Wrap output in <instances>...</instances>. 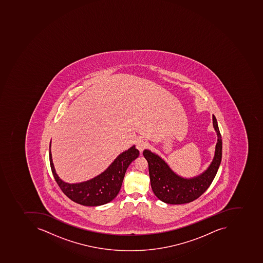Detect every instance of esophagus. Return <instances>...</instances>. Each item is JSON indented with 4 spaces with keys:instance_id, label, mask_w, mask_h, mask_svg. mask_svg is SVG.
<instances>
[{
    "instance_id": "esophagus-1",
    "label": "esophagus",
    "mask_w": 263,
    "mask_h": 263,
    "mask_svg": "<svg viewBox=\"0 0 263 263\" xmlns=\"http://www.w3.org/2000/svg\"><path fill=\"white\" fill-rule=\"evenodd\" d=\"M146 146H147V143H146V141L142 139V138L138 139L136 142V147L141 153L143 152L144 149H146Z\"/></svg>"
}]
</instances>
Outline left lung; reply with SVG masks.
Masks as SVG:
<instances>
[{
	"mask_svg": "<svg viewBox=\"0 0 263 263\" xmlns=\"http://www.w3.org/2000/svg\"><path fill=\"white\" fill-rule=\"evenodd\" d=\"M213 125L218 135L215 157L207 170L198 177L190 179L179 177L161 158L148 149L144 151V157L149 165L152 190L159 200L167 204L189 203L199 198L209 188L222 159V139L214 115Z\"/></svg>",
	"mask_w": 263,
	"mask_h": 263,
	"instance_id": "1",
	"label": "left lung"
}]
</instances>
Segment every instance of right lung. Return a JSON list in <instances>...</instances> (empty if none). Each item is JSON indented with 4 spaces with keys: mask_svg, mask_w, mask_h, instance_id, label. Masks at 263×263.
<instances>
[{
    "mask_svg": "<svg viewBox=\"0 0 263 263\" xmlns=\"http://www.w3.org/2000/svg\"><path fill=\"white\" fill-rule=\"evenodd\" d=\"M138 156V149L133 146L117 156L104 173L91 180L79 184H68L58 177L52 163L51 151H49V161L57 184L69 199L80 205L97 206L107 203L117 197L128 165Z\"/></svg>",
    "mask_w": 263,
    "mask_h": 263,
    "instance_id": "obj_1",
    "label": "right lung"
}]
</instances>
